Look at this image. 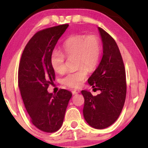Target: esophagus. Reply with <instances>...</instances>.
<instances>
[{
	"mask_svg": "<svg viewBox=\"0 0 148 148\" xmlns=\"http://www.w3.org/2000/svg\"><path fill=\"white\" fill-rule=\"evenodd\" d=\"M79 92H80V90H77V89L74 90L72 91V94H73V95L78 94V93H79Z\"/></svg>",
	"mask_w": 148,
	"mask_h": 148,
	"instance_id": "1",
	"label": "esophagus"
}]
</instances>
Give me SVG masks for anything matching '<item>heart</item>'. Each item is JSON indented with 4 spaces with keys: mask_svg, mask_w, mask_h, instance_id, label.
Instances as JSON below:
<instances>
[{
    "mask_svg": "<svg viewBox=\"0 0 148 148\" xmlns=\"http://www.w3.org/2000/svg\"><path fill=\"white\" fill-rule=\"evenodd\" d=\"M62 51L54 50L50 56L51 67L57 73L65 70L66 57H76L79 68L67 72L61 79L62 84L69 88L81 87L88 75V67L92 69L97 65L101 53V44L96 35H75L63 42Z\"/></svg>",
    "mask_w": 148,
    "mask_h": 148,
    "instance_id": "heart-1",
    "label": "heart"
}]
</instances>
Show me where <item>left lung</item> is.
<instances>
[{
	"label": "left lung",
	"instance_id": "1",
	"mask_svg": "<svg viewBox=\"0 0 148 148\" xmlns=\"http://www.w3.org/2000/svg\"><path fill=\"white\" fill-rule=\"evenodd\" d=\"M103 42V56L96 70L88 79V84L101 91L93 96L82 90L84 97L83 113L86 121L93 128L105 129L120 116L127 94L126 73L120 49L114 39L98 28Z\"/></svg>",
	"mask_w": 148,
	"mask_h": 148
}]
</instances>
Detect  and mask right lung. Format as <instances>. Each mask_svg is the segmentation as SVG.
<instances>
[{
    "instance_id": "1",
    "label": "right lung",
    "mask_w": 148,
    "mask_h": 148,
    "mask_svg": "<svg viewBox=\"0 0 148 148\" xmlns=\"http://www.w3.org/2000/svg\"><path fill=\"white\" fill-rule=\"evenodd\" d=\"M68 26L60 25L37 32L25 47L18 67V88L30 121L48 133L57 132L62 126L72 95L64 89L53 95L47 91L55 80L51 54Z\"/></svg>"
}]
</instances>
